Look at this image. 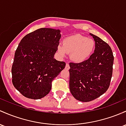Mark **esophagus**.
Returning <instances> with one entry per match:
<instances>
[{"instance_id":"esophagus-1","label":"esophagus","mask_w":126,"mask_h":126,"mask_svg":"<svg viewBox=\"0 0 126 126\" xmlns=\"http://www.w3.org/2000/svg\"><path fill=\"white\" fill-rule=\"evenodd\" d=\"M65 69L66 70H69L70 69V66H69V64H68V63H66V66H65Z\"/></svg>"}]
</instances>
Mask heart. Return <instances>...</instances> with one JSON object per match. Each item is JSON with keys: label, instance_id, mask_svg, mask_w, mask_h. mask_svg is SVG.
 Here are the masks:
<instances>
[{"label": "heart", "instance_id": "b5f03b06", "mask_svg": "<svg viewBox=\"0 0 126 126\" xmlns=\"http://www.w3.org/2000/svg\"><path fill=\"white\" fill-rule=\"evenodd\" d=\"M95 44L92 39L75 34L65 38L63 45L58 46V52L61 56H65L66 52L70 54L72 60L75 62H81L88 59L94 48Z\"/></svg>", "mask_w": 126, "mask_h": 126}]
</instances>
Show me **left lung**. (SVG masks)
Wrapping results in <instances>:
<instances>
[{
    "label": "left lung",
    "mask_w": 126,
    "mask_h": 126,
    "mask_svg": "<svg viewBox=\"0 0 126 126\" xmlns=\"http://www.w3.org/2000/svg\"><path fill=\"white\" fill-rule=\"evenodd\" d=\"M95 41L94 53L81 63H69V88L72 96L81 102L94 100L105 93L112 75L114 56L110 45L90 33Z\"/></svg>",
    "instance_id": "8db88e82"
}]
</instances>
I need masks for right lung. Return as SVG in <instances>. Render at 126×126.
<instances>
[{
	"instance_id": "1",
	"label": "right lung",
	"mask_w": 126,
	"mask_h": 126,
	"mask_svg": "<svg viewBox=\"0 0 126 126\" xmlns=\"http://www.w3.org/2000/svg\"><path fill=\"white\" fill-rule=\"evenodd\" d=\"M60 30L41 28L21 39L15 52L12 81L22 95L39 99L47 95L52 81L66 63L54 59L61 38Z\"/></svg>"
}]
</instances>
